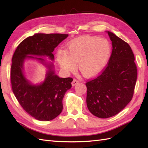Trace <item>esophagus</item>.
Wrapping results in <instances>:
<instances>
[{
	"mask_svg": "<svg viewBox=\"0 0 148 148\" xmlns=\"http://www.w3.org/2000/svg\"><path fill=\"white\" fill-rule=\"evenodd\" d=\"M79 83V81H77V80H76V79H74L73 81H72V86H76V84H78Z\"/></svg>",
	"mask_w": 148,
	"mask_h": 148,
	"instance_id": "obj_1",
	"label": "esophagus"
}]
</instances>
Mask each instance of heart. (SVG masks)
Instances as JSON below:
<instances>
[{"label":"heart","instance_id":"1","mask_svg":"<svg viewBox=\"0 0 148 148\" xmlns=\"http://www.w3.org/2000/svg\"><path fill=\"white\" fill-rule=\"evenodd\" d=\"M111 54V45L102 37L81 36L71 40L67 49H58L56 58L65 72H73L76 63L84 77L98 75L106 66Z\"/></svg>","mask_w":148,"mask_h":148}]
</instances>
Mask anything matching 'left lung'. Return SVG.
Returning a JSON list of instances; mask_svg holds the SVG:
<instances>
[{"mask_svg":"<svg viewBox=\"0 0 148 148\" xmlns=\"http://www.w3.org/2000/svg\"><path fill=\"white\" fill-rule=\"evenodd\" d=\"M106 32L112 46L108 65L98 77L86 84L88 109L100 118L112 117L127 106L132 99L137 76L129 45L112 32Z\"/></svg>","mask_w":148,"mask_h":148,"instance_id":"1","label":"left lung"}]
</instances>
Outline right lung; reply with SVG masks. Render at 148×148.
<instances>
[{
    "mask_svg": "<svg viewBox=\"0 0 148 148\" xmlns=\"http://www.w3.org/2000/svg\"><path fill=\"white\" fill-rule=\"evenodd\" d=\"M68 34L37 33L24 39L17 47L12 58L11 81L12 92L22 108L39 121H50L60 114L65 92L72 87L71 77L62 78L55 74L53 51ZM27 59L39 61L47 70L45 79L34 84L24 71Z\"/></svg>",
    "mask_w": 148,
    "mask_h": 148,
    "instance_id": "obj_1",
    "label": "right lung"
}]
</instances>
